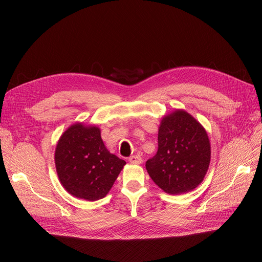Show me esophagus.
<instances>
[{
    "label": "esophagus",
    "instance_id": "34e87169",
    "mask_svg": "<svg viewBox=\"0 0 262 262\" xmlns=\"http://www.w3.org/2000/svg\"><path fill=\"white\" fill-rule=\"evenodd\" d=\"M128 161L130 163H134V164H139V163H141L142 158H141L140 155H133L128 158Z\"/></svg>",
    "mask_w": 262,
    "mask_h": 262
}]
</instances>
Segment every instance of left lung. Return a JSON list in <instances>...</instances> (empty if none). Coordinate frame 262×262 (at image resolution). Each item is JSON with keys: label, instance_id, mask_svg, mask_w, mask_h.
Returning a JSON list of instances; mask_svg holds the SVG:
<instances>
[{"label": "left lung", "instance_id": "left-lung-1", "mask_svg": "<svg viewBox=\"0 0 262 262\" xmlns=\"http://www.w3.org/2000/svg\"><path fill=\"white\" fill-rule=\"evenodd\" d=\"M210 162V143L201 124L184 110L164 117L158 132V149L145 167L154 183L170 194L193 190L204 180Z\"/></svg>", "mask_w": 262, "mask_h": 262}]
</instances>
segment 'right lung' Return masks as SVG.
<instances>
[{
  "label": "right lung",
  "mask_w": 262,
  "mask_h": 262,
  "mask_svg": "<svg viewBox=\"0 0 262 262\" xmlns=\"http://www.w3.org/2000/svg\"><path fill=\"white\" fill-rule=\"evenodd\" d=\"M126 162L110 154L98 127L74 124L57 143L55 164L63 188L87 201L103 199Z\"/></svg>",
  "instance_id": "obj_1"
}]
</instances>
